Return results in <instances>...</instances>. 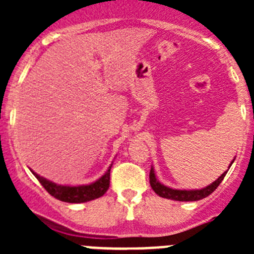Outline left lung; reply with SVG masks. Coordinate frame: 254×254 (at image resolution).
<instances>
[{
	"instance_id": "8db88e82",
	"label": "left lung",
	"mask_w": 254,
	"mask_h": 254,
	"mask_svg": "<svg viewBox=\"0 0 254 254\" xmlns=\"http://www.w3.org/2000/svg\"><path fill=\"white\" fill-rule=\"evenodd\" d=\"M234 161H235V158L232 160V162L230 163L229 168L231 167V165L234 163ZM227 171L226 172L222 173V175L220 176L216 181L212 182L211 184H209V186L205 187V188L191 189V190H186V189H182L181 190V189H172V188H170V187L165 186V184L160 183V182L157 181V178H156L155 170H153V167H151L150 184H151V188L153 189V191H155L157 195L162 196V198L171 199V200H177V201H196V200H200V199L206 198L207 195H210V194H211L212 191H214L215 189L219 187V184L221 183L222 179H224V177L226 176Z\"/></svg>"
}]
</instances>
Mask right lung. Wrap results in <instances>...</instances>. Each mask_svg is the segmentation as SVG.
I'll use <instances>...</instances> for the list:
<instances>
[{"mask_svg": "<svg viewBox=\"0 0 254 254\" xmlns=\"http://www.w3.org/2000/svg\"><path fill=\"white\" fill-rule=\"evenodd\" d=\"M113 163L109 166L107 172L96 182L89 184H82V186H61V184H56L54 182L49 181V179L40 177L39 175L32 171V173L37 177L38 181L40 182L43 187L47 189V191L54 198L59 199L65 203H86V201L94 200V199L99 198V196L104 195L109 188V181H111V168Z\"/></svg>", "mask_w": 254, "mask_h": 254, "instance_id": "add662e5", "label": "right lung"}]
</instances>
